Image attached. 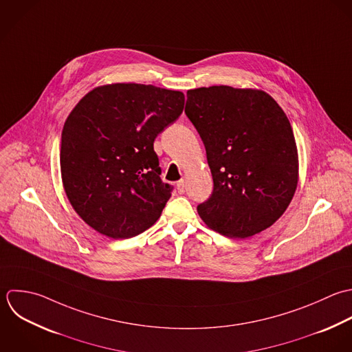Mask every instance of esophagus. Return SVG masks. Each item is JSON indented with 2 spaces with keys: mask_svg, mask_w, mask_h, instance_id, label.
<instances>
[{
  "mask_svg": "<svg viewBox=\"0 0 352 352\" xmlns=\"http://www.w3.org/2000/svg\"><path fill=\"white\" fill-rule=\"evenodd\" d=\"M177 189H178V193H181V195L186 192V185H185V181H184V179H181V181L177 182Z\"/></svg>",
  "mask_w": 352,
  "mask_h": 352,
  "instance_id": "1",
  "label": "esophagus"
}]
</instances>
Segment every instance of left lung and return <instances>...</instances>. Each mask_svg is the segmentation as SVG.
Wrapping results in <instances>:
<instances>
[{
  "instance_id": "8db88e82",
  "label": "left lung",
  "mask_w": 352,
  "mask_h": 352,
  "mask_svg": "<svg viewBox=\"0 0 352 352\" xmlns=\"http://www.w3.org/2000/svg\"><path fill=\"white\" fill-rule=\"evenodd\" d=\"M185 113L206 146L211 197L197 206L212 230L245 239L270 228L288 208L299 181L292 126L263 90L210 86L188 90Z\"/></svg>"
}]
</instances>
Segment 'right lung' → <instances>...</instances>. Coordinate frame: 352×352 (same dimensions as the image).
Returning <instances> with one entry per match:
<instances>
[{
  "mask_svg": "<svg viewBox=\"0 0 352 352\" xmlns=\"http://www.w3.org/2000/svg\"><path fill=\"white\" fill-rule=\"evenodd\" d=\"M178 90L112 83L90 90L61 131L60 168L75 212L96 232L130 239L149 229L171 197L153 141L184 111Z\"/></svg>",
  "mask_w": 352,
  "mask_h": 352,
  "instance_id": "add662e5",
  "label": "right lung"
}]
</instances>
